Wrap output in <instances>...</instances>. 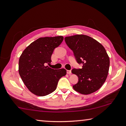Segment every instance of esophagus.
Segmentation results:
<instances>
[{
    "label": "esophagus",
    "mask_w": 126,
    "mask_h": 126,
    "mask_svg": "<svg viewBox=\"0 0 126 126\" xmlns=\"http://www.w3.org/2000/svg\"><path fill=\"white\" fill-rule=\"evenodd\" d=\"M66 73H67L68 74H70L71 73V71L67 70H66Z\"/></svg>",
    "instance_id": "1"
}]
</instances>
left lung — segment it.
Masks as SVG:
<instances>
[{"instance_id": "obj_1", "label": "left lung", "mask_w": 126, "mask_h": 126, "mask_svg": "<svg viewBox=\"0 0 126 126\" xmlns=\"http://www.w3.org/2000/svg\"><path fill=\"white\" fill-rule=\"evenodd\" d=\"M66 44L73 50L82 69H73L71 73L79 77L74 89L88 95L98 90L107 77L110 61L106 49L96 40L84 34L66 37Z\"/></svg>"}]
</instances>
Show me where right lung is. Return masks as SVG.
<instances>
[{"instance_id": "right-lung-1", "label": "right lung", "mask_w": 126, "mask_h": 126, "mask_svg": "<svg viewBox=\"0 0 126 126\" xmlns=\"http://www.w3.org/2000/svg\"><path fill=\"white\" fill-rule=\"evenodd\" d=\"M63 36L41 37L23 51L19 60V74L24 83L33 94L46 96L57 88L58 82L65 76L64 69H53L45 66L51 62L53 50L63 41Z\"/></svg>"}]
</instances>
